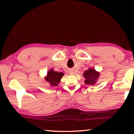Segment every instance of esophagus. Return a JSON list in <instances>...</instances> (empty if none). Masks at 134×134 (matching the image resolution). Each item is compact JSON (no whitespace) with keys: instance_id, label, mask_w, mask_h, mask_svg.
Here are the masks:
<instances>
[{"instance_id":"esophagus-1","label":"esophagus","mask_w":134,"mask_h":134,"mask_svg":"<svg viewBox=\"0 0 134 134\" xmlns=\"http://www.w3.org/2000/svg\"><path fill=\"white\" fill-rule=\"evenodd\" d=\"M69 73H70V74H73L74 72H73V71H70L69 72Z\"/></svg>"}]
</instances>
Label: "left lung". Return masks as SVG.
<instances>
[{"mask_svg":"<svg viewBox=\"0 0 134 134\" xmlns=\"http://www.w3.org/2000/svg\"><path fill=\"white\" fill-rule=\"evenodd\" d=\"M99 76L100 72L92 68H89L88 70H86L83 74V77L85 78V83L86 85H95V83L97 81Z\"/></svg>","mask_w":134,"mask_h":134,"instance_id":"left-lung-1","label":"left lung"}]
</instances>
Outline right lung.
Returning <instances> with one entry per match:
<instances>
[{"mask_svg": "<svg viewBox=\"0 0 134 134\" xmlns=\"http://www.w3.org/2000/svg\"><path fill=\"white\" fill-rule=\"evenodd\" d=\"M64 76L62 72L55 71L53 69H51L47 72V76L45 77V80L49 83L51 87L57 86L58 84L60 83L61 79Z\"/></svg>", "mask_w": 134, "mask_h": 134, "instance_id": "obj_1", "label": "right lung"}]
</instances>
